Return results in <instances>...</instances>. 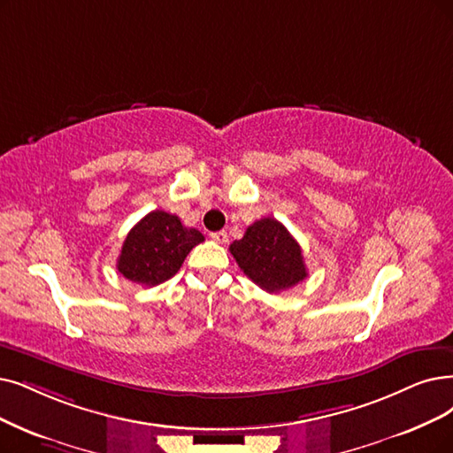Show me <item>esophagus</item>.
I'll return each instance as SVG.
<instances>
[{
	"label": "esophagus",
	"mask_w": 453,
	"mask_h": 453,
	"mask_svg": "<svg viewBox=\"0 0 453 453\" xmlns=\"http://www.w3.org/2000/svg\"><path fill=\"white\" fill-rule=\"evenodd\" d=\"M210 238L213 240V242H217V243H226L228 242V234L225 232V230H219V232H211L210 234Z\"/></svg>",
	"instance_id": "obj_1"
}]
</instances>
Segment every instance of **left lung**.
<instances>
[{
	"mask_svg": "<svg viewBox=\"0 0 453 453\" xmlns=\"http://www.w3.org/2000/svg\"><path fill=\"white\" fill-rule=\"evenodd\" d=\"M230 252L243 273L269 294L292 288L309 275L299 243L273 217L252 223L243 238L230 245Z\"/></svg>",
	"mask_w": 453,
	"mask_h": 453,
	"instance_id": "left-lung-1",
	"label": "left lung"
}]
</instances>
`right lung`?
<instances>
[{"label":"right lung","mask_w":453,"mask_h":453,"mask_svg":"<svg viewBox=\"0 0 453 453\" xmlns=\"http://www.w3.org/2000/svg\"><path fill=\"white\" fill-rule=\"evenodd\" d=\"M201 242L203 234L184 226L180 217L154 210L128 232L117 269L135 284L157 286L178 273L189 250Z\"/></svg>","instance_id":"right-lung-1"}]
</instances>
